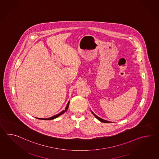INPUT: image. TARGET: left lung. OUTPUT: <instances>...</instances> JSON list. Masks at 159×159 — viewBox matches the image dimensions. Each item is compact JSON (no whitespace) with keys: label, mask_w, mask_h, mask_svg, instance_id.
Listing matches in <instances>:
<instances>
[{"label":"left lung","mask_w":159,"mask_h":159,"mask_svg":"<svg viewBox=\"0 0 159 159\" xmlns=\"http://www.w3.org/2000/svg\"><path fill=\"white\" fill-rule=\"evenodd\" d=\"M92 113L93 114V115H94V117H96L97 119H98V120H99L100 121H101V122H104V123H110V122H109V121H107V120H103V119H102V118H100V117H98V116H97L96 115H95L92 111Z\"/></svg>","instance_id":"left-lung-1"}]
</instances>
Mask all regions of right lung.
<instances>
[{
  "label": "right lung",
  "mask_w": 159,
  "mask_h": 159,
  "mask_svg": "<svg viewBox=\"0 0 159 159\" xmlns=\"http://www.w3.org/2000/svg\"><path fill=\"white\" fill-rule=\"evenodd\" d=\"M69 104H70V102H68V104L67 105V106H66V107L65 108V110H63L62 111H61L60 113L58 114H57V115H55V116H52V117H50V118H37V119H39V120H54V119H55L56 118H57V117H59V116H61V115H62V114L64 113H65L67 109H68V107H69Z\"/></svg>",
  "instance_id": "obj_1"
}]
</instances>
